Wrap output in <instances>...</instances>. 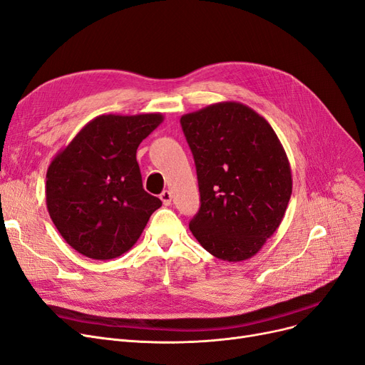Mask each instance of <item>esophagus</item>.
I'll return each instance as SVG.
<instances>
[{
    "label": "esophagus",
    "instance_id": "obj_1",
    "mask_svg": "<svg viewBox=\"0 0 365 365\" xmlns=\"http://www.w3.org/2000/svg\"><path fill=\"white\" fill-rule=\"evenodd\" d=\"M160 198H161V201L164 202V205H170V204H171V198H173V195H171V192H170V191H164V192L160 195Z\"/></svg>",
    "mask_w": 365,
    "mask_h": 365
}]
</instances>
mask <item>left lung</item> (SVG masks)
<instances>
[{
	"mask_svg": "<svg viewBox=\"0 0 365 365\" xmlns=\"http://www.w3.org/2000/svg\"><path fill=\"white\" fill-rule=\"evenodd\" d=\"M201 197L189 224L213 257H255L282 224L292 194L291 164L272 125L239 101L210 104L180 118Z\"/></svg>",
	"mask_w": 365,
	"mask_h": 365,
	"instance_id": "obj_1",
	"label": "left lung"
}]
</instances>
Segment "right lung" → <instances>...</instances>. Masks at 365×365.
I'll list each match as a JSON object with an SVG mask.
<instances>
[{"mask_svg": "<svg viewBox=\"0 0 365 365\" xmlns=\"http://www.w3.org/2000/svg\"><path fill=\"white\" fill-rule=\"evenodd\" d=\"M163 120V113L100 115L47 167V212L62 239L83 257L107 261L128 252L163 205L143 189L135 158Z\"/></svg>", "mask_w": 365, "mask_h": 365, "instance_id": "obj_1", "label": "right lung"}]
</instances>
